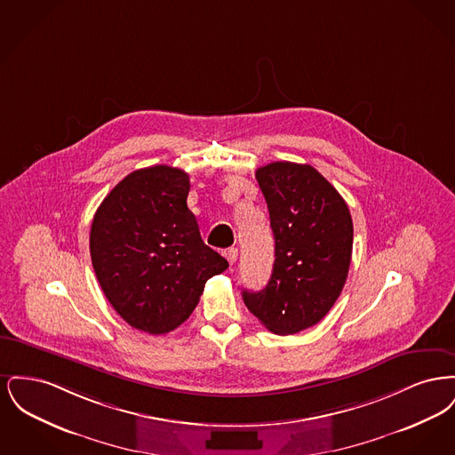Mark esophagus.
<instances>
[{"label":"esophagus","mask_w":455,"mask_h":455,"mask_svg":"<svg viewBox=\"0 0 455 455\" xmlns=\"http://www.w3.org/2000/svg\"><path fill=\"white\" fill-rule=\"evenodd\" d=\"M237 256L238 251L237 249H235V247H230V249H227V251H225V258L228 259V262H230V264H234V262L237 260Z\"/></svg>","instance_id":"esophagus-1"}]
</instances>
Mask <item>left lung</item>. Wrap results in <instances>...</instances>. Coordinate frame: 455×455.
Here are the masks:
<instances>
[{"label": "left lung", "instance_id": "8db88e82", "mask_svg": "<svg viewBox=\"0 0 455 455\" xmlns=\"http://www.w3.org/2000/svg\"><path fill=\"white\" fill-rule=\"evenodd\" d=\"M275 234V264L243 303L275 334L317 324L338 300L351 262L353 221L334 186L310 165L273 162L256 171Z\"/></svg>", "mask_w": 455, "mask_h": 455}]
</instances>
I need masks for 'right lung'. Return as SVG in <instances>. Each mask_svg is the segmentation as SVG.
Returning <instances> with one entry per match:
<instances>
[{
	"mask_svg": "<svg viewBox=\"0 0 455 455\" xmlns=\"http://www.w3.org/2000/svg\"><path fill=\"white\" fill-rule=\"evenodd\" d=\"M189 175L155 165L126 175L100 203L90 256L114 310L134 329L165 334L196 308L228 262L208 247L188 208Z\"/></svg>",
	"mask_w": 455,
	"mask_h": 455,
	"instance_id": "1",
	"label": "right lung"
}]
</instances>
